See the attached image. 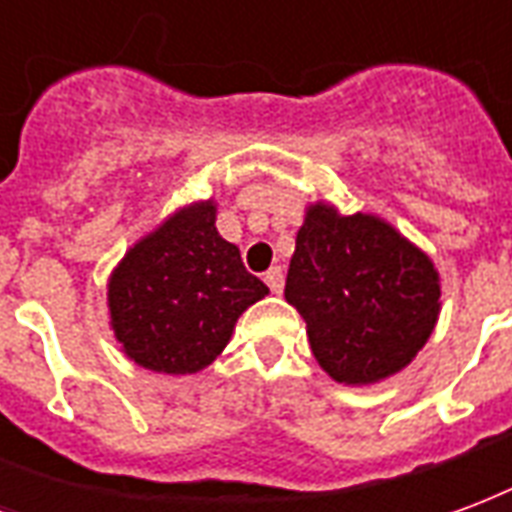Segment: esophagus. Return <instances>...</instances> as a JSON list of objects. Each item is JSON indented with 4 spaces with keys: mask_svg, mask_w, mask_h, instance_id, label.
I'll list each match as a JSON object with an SVG mask.
<instances>
[{
    "mask_svg": "<svg viewBox=\"0 0 512 512\" xmlns=\"http://www.w3.org/2000/svg\"><path fill=\"white\" fill-rule=\"evenodd\" d=\"M264 283L270 286L272 294H281L283 292V270L281 267H270V270L264 272Z\"/></svg>",
    "mask_w": 512,
    "mask_h": 512,
    "instance_id": "esophagus-1",
    "label": "esophagus"
}]
</instances>
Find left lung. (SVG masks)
<instances>
[{
	"label": "left lung",
	"instance_id": "obj_1",
	"mask_svg": "<svg viewBox=\"0 0 512 512\" xmlns=\"http://www.w3.org/2000/svg\"><path fill=\"white\" fill-rule=\"evenodd\" d=\"M286 302L305 319L313 357L341 384L404 371L439 319V272L376 215L311 204L297 231Z\"/></svg>",
	"mask_w": 512,
	"mask_h": 512
}]
</instances>
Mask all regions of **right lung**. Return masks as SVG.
<instances>
[{"instance_id": "add662e5", "label": "right lung", "mask_w": 512, "mask_h": 512, "mask_svg": "<svg viewBox=\"0 0 512 512\" xmlns=\"http://www.w3.org/2000/svg\"><path fill=\"white\" fill-rule=\"evenodd\" d=\"M267 294L240 248L215 229V201H193L125 253L108 278V313L133 363L155 374H196Z\"/></svg>"}]
</instances>
